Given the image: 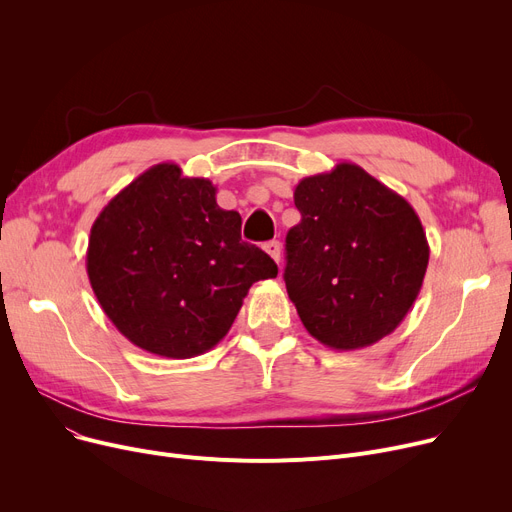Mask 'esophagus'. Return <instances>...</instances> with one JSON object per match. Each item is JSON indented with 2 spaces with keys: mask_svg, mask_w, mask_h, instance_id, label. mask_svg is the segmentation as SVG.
I'll return each instance as SVG.
<instances>
[{
  "mask_svg": "<svg viewBox=\"0 0 512 512\" xmlns=\"http://www.w3.org/2000/svg\"><path fill=\"white\" fill-rule=\"evenodd\" d=\"M263 251L270 255L276 263H280V259H282V247H280V242L278 240H270V242H265L263 245Z\"/></svg>",
  "mask_w": 512,
  "mask_h": 512,
  "instance_id": "1",
  "label": "esophagus"
}]
</instances>
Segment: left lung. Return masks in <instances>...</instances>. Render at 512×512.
Instances as JSON below:
<instances>
[{"mask_svg": "<svg viewBox=\"0 0 512 512\" xmlns=\"http://www.w3.org/2000/svg\"><path fill=\"white\" fill-rule=\"evenodd\" d=\"M294 205L301 222L286 234L284 282L307 332L334 351L392 334L429 261L415 209L348 161L303 178Z\"/></svg>", "mask_w": 512, "mask_h": 512, "instance_id": "8db88e82", "label": "left lung"}]
</instances>
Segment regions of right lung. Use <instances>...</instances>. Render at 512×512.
Here are the masks:
<instances>
[{"mask_svg": "<svg viewBox=\"0 0 512 512\" xmlns=\"http://www.w3.org/2000/svg\"><path fill=\"white\" fill-rule=\"evenodd\" d=\"M87 274L112 324L168 359L207 353L234 324L249 288L278 265L240 238L238 211L215 203L207 178L157 164L103 207Z\"/></svg>", "mask_w": 512, "mask_h": 512, "instance_id": "add662e5", "label": "right lung"}]
</instances>
